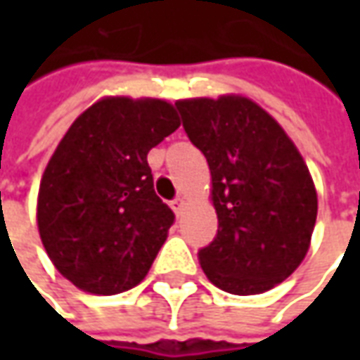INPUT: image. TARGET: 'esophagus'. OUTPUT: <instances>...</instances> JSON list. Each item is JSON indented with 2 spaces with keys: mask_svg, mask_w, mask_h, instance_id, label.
Returning <instances> with one entry per match:
<instances>
[{
  "mask_svg": "<svg viewBox=\"0 0 360 360\" xmlns=\"http://www.w3.org/2000/svg\"><path fill=\"white\" fill-rule=\"evenodd\" d=\"M170 206H172V210L176 214H182V210H184V198H174L170 202Z\"/></svg>",
  "mask_w": 360,
  "mask_h": 360,
  "instance_id": "obj_1",
  "label": "esophagus"
}]
</instances>
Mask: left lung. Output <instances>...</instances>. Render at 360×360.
<instances>
[{"label":"left lung","instance_id":"1","mask_svg":"<svg viewBox=\"0 0 360 360\" xmlns=\"http://www.w3.org/2000/svg\"><path fill=\"white\" fill-rule=\"evenodd\" d=\"M176 108L212 176L218 232L198 250L202 270L232 295L270 290L311 244L316 190L304 160L278 122L246 98L180 100Z\"/></svg>","mask_w":360,"mask_h":360}]
</instances>
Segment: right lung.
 <instances>
[{"mask_svg":"<svg viewBox=\"0 0 360 360\" xmlns=\"http://www.w3.org/2000/svg\"><path fill=\"white\" fill-rule=\"evenodd\" d=\"M178 126L164 100L105 98L65 131L41 176L37 229L77 288L118 295L144 281L174 224L148 152Z\"/></svg>","mask_w":360,"mask_h":360,"instance_id":"1","label":"right lung"}]
</instances>
